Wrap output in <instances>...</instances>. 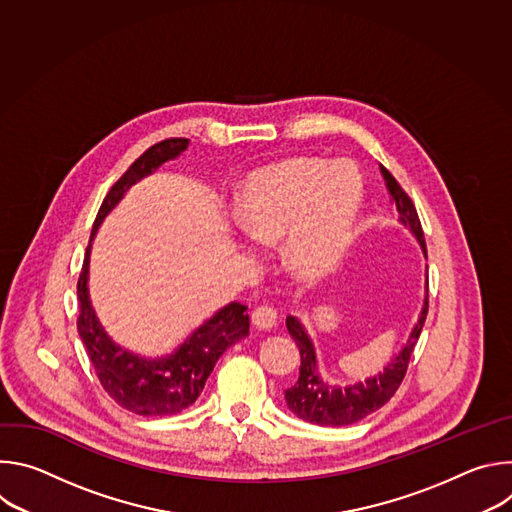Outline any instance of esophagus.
<instances>
[{
    "label": "esophagus",
    "mask_w": 512,
    "mask_h": 512,
    "mask_svg": "<svg viewBox=\"0 0 512 512\" xmlns=\"http://www.w3.org/2000/svg\"><path fill=\"white\" fill-rule=\"evenodd\" d=\"M251 322H253V326L259 328V330H271V328L277 324V314H275L273 308L259 306V308L253 310Z\"/></svg>",
    "instance_id": "obj_1"
}]
</instances>
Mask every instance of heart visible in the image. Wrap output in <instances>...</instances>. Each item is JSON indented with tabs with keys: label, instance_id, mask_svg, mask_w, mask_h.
<instances>
[{
	"label": "heart",
	"instance_id": "heart-1",
	"mask_svg": "<svg viewBox=\"0 0 512 512\" xmlns=\"http://www.w3.org/2000/svg\"><path fill=\"white\" fill-rule=\"evenodd\" d=\"M362 192V176L352 162L289 158L245 178L235 198V218L255 241L285 235L283 261L306 279H320L346 249Z\"/></svg>",
	"mask_w": 512,
	"mask_h": 512
}]
</instances>
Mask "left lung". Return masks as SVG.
<instances>
[{"instance_id": "8db88e82", "label": "left lung", "mask_w": 512, "mask_h": 512, "mask_svg": "<svg viewBox=\"0 0 512 512\" xmlns=\"http://www.w3.org/2000/svg\"><path fill=\"white\" fill-rule=\"evenodd\" d=\"M381 174L385 178L391 200L397 206L401 225L411 231V235L417 239L423 255L427 257L421 223H419V216H417V210H415L411 198L405 194V190L399 186V182L391 176V172L385 166H381ZM427 300L429 298H427V281H425L423 306H421L419 318H417L407 342L403 344V348L391 358V362L385 364V369L379 371L377 375L367 377L364 381H358L352 385H344V387L332 385L322 379L320 369H318L316 348H314V342H312L306 326L302 324L300 318L287 316V320H285L287 330H289L291 338L296 340V346L300 348V354H302L300 377L294 387L285 391V403H287L289 411L296 413L300 419L316 423V425L340 427V425L356 423L367 415H371L373 411L381 409L395 395V391L399 389V385L407 373L411 352L419 340L421 328L427 318V306H429Z\"/></svg>"}]
</instances>
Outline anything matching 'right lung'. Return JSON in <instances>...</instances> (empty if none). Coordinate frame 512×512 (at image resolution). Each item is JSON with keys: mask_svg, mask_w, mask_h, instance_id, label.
Returning a JSON list of instances; mask_svg holds the SVG:
<instances>
[{"mask_svg": "<svg viewBox=\"0 0 512 512\" xmlns=\"http://www.w3.org/2000/svg\"><path fill=\"white\" fill-rule=\"evenodd\" d=\"M186 148L188 139L184 137L164 139L152 145L148 152H143L113 184L97 212L83 261V271L77 283V326L103 389L117 405L145 417L174 415L190 407L202 393L216 360L221 358L229 346L249 334L247 306L231 302L204 320L170 354L150 358L117 344L101 326L91 304L89 261L93 239L99 227L133 184L154 174L162 164L176 160Z\"/></svg>", "mask_w": 512, "mask_h": 512, "instance_id": "obj_1", "label": "right lung"}]
</instances>
